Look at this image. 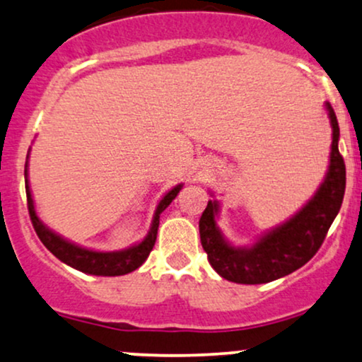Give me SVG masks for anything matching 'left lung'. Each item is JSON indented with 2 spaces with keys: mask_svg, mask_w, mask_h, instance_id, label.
<instances>
[{
  "mask_svg": "<svg viewBox=\"0 0 362 362\" xmlns=\"http://www.w3.org/2000/svg\"><path fill=\"white\" fill-rule=\"evenodd\" d=\"M332 125V152L325 181L293 218L262 237L254 247L235 249L223 240L215 223L218 203L208 202L199 218V239L208 261L222 278L240 284H261L300 269L317 254L342 206L346 163L339 152V123L327 103Z\"/></svg>",
  "mask_w": 362,
  "mask_h": 362,
  "instance_id": "obj_1",
  "label": "left lung"
}]
</instances>
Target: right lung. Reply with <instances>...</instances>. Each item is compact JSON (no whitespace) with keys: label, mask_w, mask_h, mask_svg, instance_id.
Segmentation results:
<instances>
[{"label":"right lung","mask_w":362,"mask_h":362,"mask_svg":"<svg viewBox=\"0 0 362 362\" xmlns=\"http://www.w3.org/2000/svg\"><path fill=\"white\" fill-rule=\"evenodd\" d=\"M25 177H27V165H25ZM182 186H176L169 191L165 197L160 199L157 205L154 220H152V227L148 230L147 237L140 244L134 245V247L118 250V252H96V250H88L79 247V245L71 244V242L64 240L57 233L45 227L44 223L38 220L35 214V206H33L32 193L28 188V180H25V189H27V206L30 220H32L33 228H35L38 239L45 245L55 257L61 259L67 266L74 267V269L81 271V273L95 274V276H122L127 273H132L137 267H140L146 262V259L151 254L152 247H154L157 239V228H159V215L171 205V202L176 198Z\"/></svg>","instance_id":"obj_1"}]
</instances>
